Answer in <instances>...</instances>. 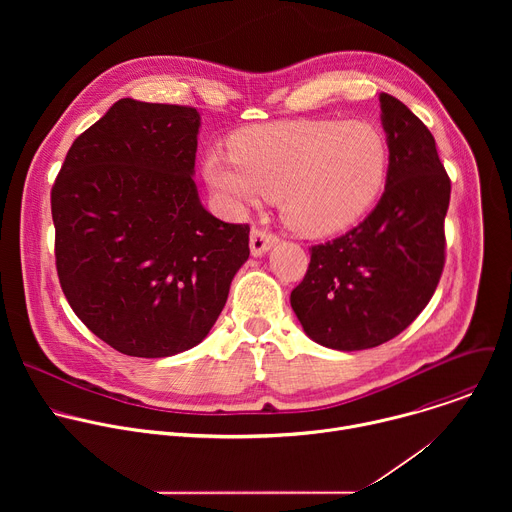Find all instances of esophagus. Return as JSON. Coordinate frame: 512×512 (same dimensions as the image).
<instances>
[{"instance_id": "34e87169", "label": "esophagus", "mask_w": 512, "mask_h": 512, "mask_svg": "<svg viewBox=\"0 0 512 512\" xmlns=\"http://www.w3.org/2000/svg\"><path fill=\"white\" fill-rule=\"evenodd\" d=\"M275 243H277V237H275V235H271L269 231H263V229L253 227L251 239H249V247H251V255H253V257L265 255Z\"/></svg>"}]
</instances>
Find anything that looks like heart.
<instances>
[{"label":"heart","instance_id":"b5f03b06","mask_svg":"<svg viewBox=\"0 0 512 512\" xmlns=\"http://www.w3.org/2000/svg\"><path fill=\"white\" fill-rule=\"evenodd\" d=\"M389 143L369 121L300 119L241 131L233 154L210 150L208 186L237 208L279 198L289 229L312 239L346 231L385 188Z\"/></svg>","mask_w":512,"mask_h":512}]
</instances>
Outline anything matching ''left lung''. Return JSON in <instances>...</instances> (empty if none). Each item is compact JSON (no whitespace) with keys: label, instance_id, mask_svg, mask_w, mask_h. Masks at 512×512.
I'll list each match as a JSON object with an SVG mask.
<instances>
[{"label":"left lung","instance_id":"1","mask_svg":"<svg viewBox=\"0 0 512 512\" xmlns=\"http://www.w3.org/2000/svg\"><path fill=\"white\" fill-rule=\"evenodd\" d=\"M389 143L385 192L346 235L312 247L291 291L304 332L334 350H364L401 334L427 306L444 269L450 178L423 121L381 93Z\"/></svg>","mask_w":512,"mask_h":512}]
</instances>
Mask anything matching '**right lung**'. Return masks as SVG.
<instances>
[{
    "mask_svg": "<svg viewBox=\"0 0 512 512\" xmlns=\"http://www.w3.org/2000/svg\"><path fill=\"white\" fill-rule=\"evenodd\" d=\"M198 129L192 107L121 99L70 145L52 186L60 287L127 356L200 344L249 259V227L200 202Z\"/></svg>",
    "mask_w": 512,
    "mask_h": 512,
    "instance_id": "obj_1",
    "label": "right lung"
}]
</instances>
